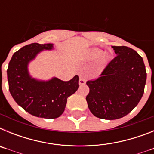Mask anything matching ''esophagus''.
I'll return each mask as SVG.
<instances>
[{
    "mask_svg": "<svg viewBox=\"0 0 154 154\" xmlns=\"http://www.w3.org/2000/svg\"><path fill=\"white\" fill-rule=\"evenodd\" d=\"M85 82H85V80L82 78H80L79 80V85H85Z\"/></svg>",
    "mask_w": 154,
    "mask_h": 154,
    "instance_id": "esophagus-1",
    "label": "esophagus"
}]
</instances>
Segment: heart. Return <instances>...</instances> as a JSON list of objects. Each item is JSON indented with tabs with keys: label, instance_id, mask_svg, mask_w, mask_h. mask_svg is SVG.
Returning a JSON list of instances; mask_svg holds the SVG:
<instances>
[{
	"label": "heart",
	"instance_id": "heart-1",
	"mask_svg": "<svg viewBox=\"0 0 154 154\" xmlns=\"http://www.w3.org/2000/svg\"><path fill=\"white\" fill-rule=\"evenodd\" d=\"M103 51L100 48H93V49L90 50L89 52V58L91 60H94V59H96V58H99L103 55Z\"/></svg>",
	"mask_w": 154,
	"mask_h": 154
}]
</instances>
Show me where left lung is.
I'll return each instance as SVG.
<instances>
[{
	"mask_svg": "<svg viewBox=\"0 0 154 154\" xmlns=\"http://www.w3.org/2000/svg\"><path fill=\"white\" fill-rule=\"evenodd\" d=\"M116 56L101 76L88 81L86 96L90 112L99 119H116L130 113L140 101L146 72L143 58L126 46H112Z\"/></svg>",
	"mask_w": 154,
	"mask_h": 154,
	"instance_id": "left-lung-1",
	"label": "left lung"
}]
</instances>
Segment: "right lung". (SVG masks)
Returning <instances> with one entry per match:
<instances>
[{
	"label": "right lung",
	"mask_w": 154,
	"mask_h": 154,
	"mask_svg": "<svg viewBox=\"0 0 154 154\" xmlns=\"http://www.w3.org/2000/svg\"><path fill=\"white\" fill-rule=\"evenodd\" d=\"M51 50L53 44L32 43L24 46L14 54L7 71L9 91L14 101L28 113L45 119L59 117L68 97L79 88L78 75L68 82L56 77L42 80L31 75L30 63L41 52Z\"/></svg>",
	"instance_id": "obj_1"
}]
</instances>
